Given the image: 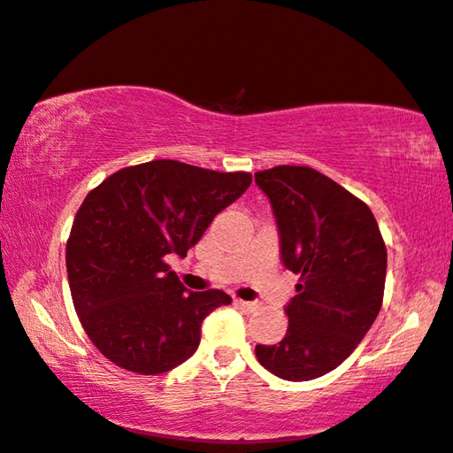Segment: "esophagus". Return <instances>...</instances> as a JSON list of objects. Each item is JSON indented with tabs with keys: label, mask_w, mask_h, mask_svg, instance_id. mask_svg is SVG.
Listing matches in <instances>:
<instances>
[{
	"label": "esophagus",
	"mask_w": 453,
	"mask_h": 453,
	"mask_svg": "<svg viewBox=\"0 0 453 453\" xmlns=\"http://www.w3.org/2000/svg\"><path fill=\"white\" fill-rule=\"evenodd\" d=\"M234 304L238 306V308H242V311H246V312H252L254 308H256V303H246V300H240V298H235Z\"/></svg>",
	"instance_id": "obj_1"
}]
</instances>
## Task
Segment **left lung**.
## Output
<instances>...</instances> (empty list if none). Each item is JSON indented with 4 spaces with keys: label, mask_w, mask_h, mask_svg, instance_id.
Segmentation results:
<instances>
[{
    "label": "left lung",
    "mask_w": 453,
    "mask_h": 453,
    "mask_svg": "<svg viewBox=\"0 0 453 453\" xmlns=\"http://www.w3.org/2000/svg\"><path fill=\"white\" fill-rule=\"evenodd\" d=\"M254 177L274 211L284 268L300 276L284 339L256 344V357L280 379L311 381L339 367L375 322L387 248L369 207L319 171L280 165Z\"/></svg>",
    "instance_id": "obj_1"
}]
</instances>
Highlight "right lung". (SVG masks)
<instances>
[{"label":"right lung","instance_id":"obj_1","mask_svg":"<svg viewBox=\"0 0 453 453\" xmlns=\"http://www.w3.org/2000/svg\"><path fill=\"white\" fill-rule=\"evenodd\" d=\"M250 183L242 171L159 159L120 169L86 196L66 243L68 284L86 334L109 361L159 375L196 353L201 322L232 298L188 290L167 257L188 256Z\"/></svg>","mask_w":453,"mask_h":453}]
</instances>
